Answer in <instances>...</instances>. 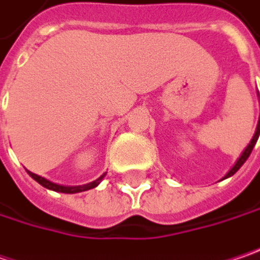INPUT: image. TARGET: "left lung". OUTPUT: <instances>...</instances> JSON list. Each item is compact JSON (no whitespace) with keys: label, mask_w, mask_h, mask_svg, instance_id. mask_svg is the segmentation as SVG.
<instances>
[{"label":"left lung","mask_w":260,"mask_h":260,"mask_svg":"<svg viewBox=\"0 0 260 260\" xmlns=\"http://www.w3.org/2000/svg\"><path fill=\"white\" fill-rule=\"evenodd\" d=\"M259 134H260V116H259V122H257V126H256V132H254V135H253V138H252V141H250V144L246 147V150L243 151V154L240 155V158L237 160V163L234 164L233 166V169L227 173V175L224 176V179H227V177H230V176H233L240 167H242L243 164H244V161L249 158V155H250V152H252V150H253V147H254V144H256V141H257V138H259Z\"/></svg>","instance_id":"left-lung-1"}]
</instances>
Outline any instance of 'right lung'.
Masks as SVG:
<instances>
[{"label":"right lung","mask_w":260,"mask_h":260,"mask_svg":"<svg viewBox=\"0 0 260 260\" xmlns=\"http://www.w3.org/2000/svg\"><path fill=\"white\" fill-rule=\"evenodd\" d=\"M27 173L38 183H40L43 187H48V189H51V190H55V192H62V193H77V192H83V190H88V189H93V187H96L100 182H102V179L105 177V175H102L99 179H96L94 182H91V183H87V185H83V186H61V185H56V183H52L49 180H46L45 177H40V176L35 175V173H31V172H28Z\"/></svg>","instance_id":"add662e5"}]
</instances>
